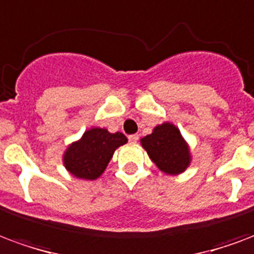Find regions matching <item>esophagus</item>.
I'll use <instances>...</instances> for the list:
<instances>
[{
  "mask_svg": "<svg viewBox=\"0 0 254 254\" xmlns=\"http://www.w3.org/2000/svg\"><path fill=\"white\" fill-rule=\"evenodd\" d=\"M129 141L132 142V144H136L138 141V134H130L129 136Z\"/></svg>",
  "mask_w": 254,
  "mask_h": 254,
  "instance_id": "1",
  "label": "esophagus"
}]
</instances>
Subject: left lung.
I'll return each mask as SVG.
<instances>
[{"instance_id":"1","label":"left lung","mask_w":254,"mask_h":254,"mask_svg":"<svg viewBox=\"0 0 254 254\" xmlns=\"http://www.w3.org/2000/svg\"><path fill=\"white\" fill-rule=\"evenodd\" d=\"M140 142L149 159L165 175L183 174L192 161L189 142L179 127L170 121L153 127L151 134L142 137Z\"/></svg>"}]
</instances>
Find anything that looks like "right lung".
<instances>
[{"instance_id":"obj_1","label":"right lung","mask_w":254,"mask_h":254,"mask_svg":"<svg viewBox=\"0 0 254 254\" xmlns=\"http://www.w3.org/2000/svg\"><path fill=\"white\" fill-rule=\"evenodd\" d=\"M127 138L121 132L110 133L105 127H90L79 140L71 142L63 152V165L74 178L95 180L105 172L116 149Z\"/></svg>"}]
</instances>
